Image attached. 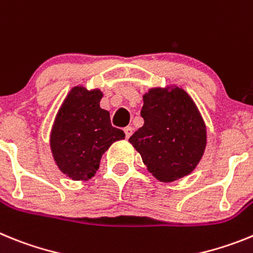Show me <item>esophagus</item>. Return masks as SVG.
<instances>
[{"instance_id":"esophagus-1","label":"esophagus","mask_w":253,"mask_h":253,"mask_svg":"<svg viewBox=\"0 0 253 253\" xmlns=\"http://www.w3.org/2000/svg\"><path fill=\"white\" fill-rule=\"evenodd\" d=\"M125 133H126V137H127V139H128L129 136L132 135V127H131V126L125 127Z\"/></svg>"}]
</instances>
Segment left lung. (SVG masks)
<instances>
[{
    "instance_id": "left-lung-1",
    "label": "left lung",
    "mask_w": 253,
    "mask_h": 253,
    "mask_svg": "<svg viewBox=\"0 0 253 253\" xmlns=\"http://www.w3.org/2000/svg\"><path fill=\"white\" fill-rule=\"evenodd\" d=\"M144 125L128 141L150 173L162 182L190 174L203 158L206 127L196 104L183 89H150L144 95Z\"/></svg>"
}]
</instances>
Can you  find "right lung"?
I'll list each match as a JSON object with an SVG mask.
<instances>
[{
	"label": "right lung",
	"instance_id": "1",
	"mask_svg": "<svg viewBox=\"0 0 253 253\" xmlns=\"http://www.w3.org/2000/svg\"><path fill=\"white\" fill-rule=\"evenodd\" d=\"M102 91L75 86L57 113L50 132L56 164L74 181H86L99 168L102 155L114 141L125 139L112 126L109 112L100 108Z\"/></svg>",
	"mask_w": 253,
	"mask_h": 253
}]
</instances>
